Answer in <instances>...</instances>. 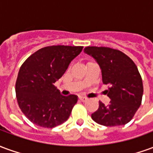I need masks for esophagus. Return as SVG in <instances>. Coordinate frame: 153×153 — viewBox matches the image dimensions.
I'll return each instance as SVG.
<instances>
[{
    "label": "esophagus",
    "mask_w": 153,
    "mask_h": 153,
    "mask_svg": "<svg viewBox=\"0 0 153 153\" xmlns=\"http://www.w3.org/2000/svg\"><path fill=\"white\" fill-rule=\"evenodd\" d=\"M79 101H81V102H86L87 100H88V98H87L86 97L80 96V97H79Z\"/></svg>",
    "instance_id": "obj_1"
}]
</instances>
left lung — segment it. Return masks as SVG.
Here are the masks:
<instances>
[{
    "label": "left lung",
    "instance_id": "obj_1",
    "mask_svg": "<svg viewBox=\"0 0 153 153\" xmlns=\"http://www.w3.org/2000/svg\"><path fill=\"white\" fill-rule=\"evenodd\" d=\"M84 51L97 60L101 67L102 82L108 85L106 93L111 102L92 114V119L105 126L127 124L134 116L142 103L143 86L134 62L117 49L106 47H87Z\"/></svg>",
    "mask_w": 153,
    "mask_h": 153
}]
</instances>
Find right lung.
Returning <instances> with one entry per match:
<instances>
[{"label":"right lung","mask_w":153,"mask_h":153,"mask_svg":"<svg viewBox=\"0 0 153 153\" xmlns=\"http://www.w3.org/2000/svg\"><path fill=\"white\" fill-rule=\"evenodd\" d=\"M83 47H45L23 63L15 83L16 98L22 112L34 125L54 128L70 117L78 97L62 96L54 83L61 78Z\"/></svg>","instance_id":"obj_1"}]
</instances>
